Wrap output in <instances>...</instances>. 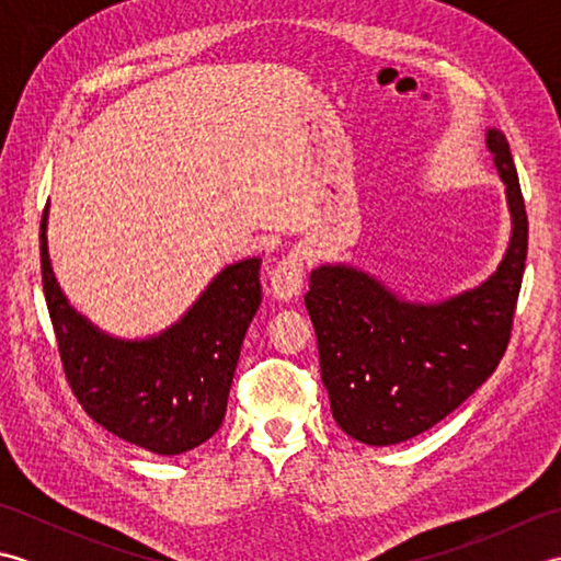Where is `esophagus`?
Instances as JSON below:
<instances>
[{
    "label": "esophagus",
    "instance_id": "obj_1",
    "mask_svg": "<svg viewBox=\"0 0 561 561\" xmlns=\"http://www.w3.org/2000/svg\"><path fill=\"white\" fill-rule=\"evenodd\" d=\"M304 289V257L291 250L270 274V291L277 301H291Z\"/></svg>",
    "mask_w": 561,
    "mask_h": 561
}]
</instances>
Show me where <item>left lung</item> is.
<instances>
[{
  "instance_id": "left-lung-1",
  "label": "left lung",
  "mask_w": 561,
  "mask_h": 561,
  "mask_svg": "<svg viewBox=\"0 0 561 561\" xmlns=\"http://www.w3.org/2000/svg\"><path fill=\"white\" fill-rule=\"evenodd\" d=\"M486 149L506 185L511 241L490 279L438 304L404 301L352 265L311 272L320 376L344 434L392 446L426 432L468 400L502 362L526 270L528 217L504 133Z\"/></svg>"
}]
</instances>
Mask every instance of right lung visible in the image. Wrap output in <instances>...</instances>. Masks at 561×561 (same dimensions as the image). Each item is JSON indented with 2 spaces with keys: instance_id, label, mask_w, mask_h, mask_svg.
Instances as JSON below:
<instances>
[{
  "instance_id": "add662e5",
  "label": "right lung",
  "mask_w": 561,
  "mask_h": 561,
  "mask_svg": "<svg viewBox=\"0 0 561 561\" xmlns=\"http://www.w3.org/2000/svg\"><path fill=\"white\" fill-rule=\"evenodd\" d=\"M41 267L65 376L93 422L159 456L193 450L217 434L262 301L260 257L224 267L178 323L145 340L113 337L67 301L47 255V207Z\"/></svg>"
}]
</instances>
